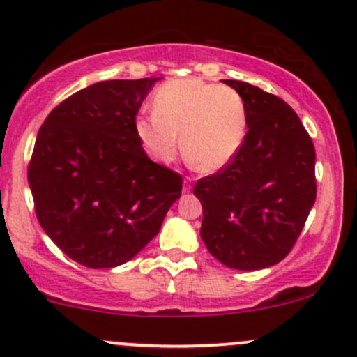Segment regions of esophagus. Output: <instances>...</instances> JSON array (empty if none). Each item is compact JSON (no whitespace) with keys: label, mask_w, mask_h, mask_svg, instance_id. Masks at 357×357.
<instances>
[{"label":"esophagus","mask_w":357,"mask_h":357,"mask_svg":"<svg viewBox=\"0 0 357 357\" xmlns=\"http://www.w3.org/2000/svg\"><path fill=\"white\" fill-rule=\"evenodd\" d=\"M190 190H192V179L186 178V179H185V185H183V192L190 193Z\"/></svg>","instance_id":"34e87169"}]
</instances>
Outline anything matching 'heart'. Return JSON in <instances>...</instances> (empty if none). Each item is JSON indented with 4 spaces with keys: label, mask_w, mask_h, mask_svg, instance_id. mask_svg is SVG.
I'll return each instance as SVG.
<instances>
[{
    "label": "heart",
    "mask_w": 357,
    "mask_h": 357,
    "mask_svg": "<svg viewBox=\"0 0 357 357\" xmlns=\"http://www.w3.org/2000/svg\"><path fill=\"white\" fill-rule=\"evenodd\" d=\"M153 110L135 119V135L150 158L165 164L181 145L204 172H218L235 158L245 139L242 95L202 79H172L153 95Z\"/></svg>",
    "instance_id": "b5f03b06"
}]
</instances>
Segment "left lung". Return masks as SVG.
I'll list each match as a JSON object with an SVG mask.
<instances>
[{"label": "left lung", "mask_w": 357, "mask_h": 357, "mask_svg": "<svg viewBox=\"0 0 357 357\" xmlns=\"http://www.w3.org/2000/svg\"><path fill=\"white\" fill-rule=\"evenodd\" d=\"M242 95L247 135L235 158L199 179L200 236L221 264L257 271L294 247L316 200V152L301 119L282 98L225 79Z\"/></svg>", "instance_id": "8db88e82"}]
</instances>
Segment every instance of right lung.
Masks as SVG:
<instances>
[{
	"label": "right lung",
	"mask_w": 357,
	"mask_h": 357,
	"mask_svg": "<svg viewBox=\"0 0 357 357\" xmlns=\"http://www.w3.org/2000/svg\"><path fill=\"white\" fill-rule=\"evenodd\" d=\"M157 77L102 81L50 112L27 179L46 235L72 261L107 269L131 261L181 197V176L146 157L135 119Z\"/></svg>",
	"instance_id": "right-lung-1"
}]
</instances>
